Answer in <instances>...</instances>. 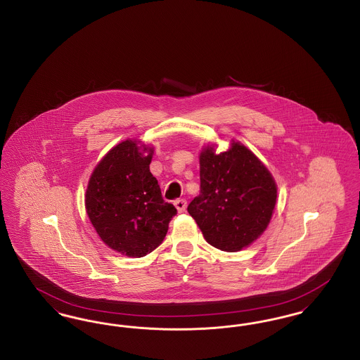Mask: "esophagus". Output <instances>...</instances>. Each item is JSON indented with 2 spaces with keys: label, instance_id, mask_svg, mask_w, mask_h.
<instances>
[{
  "label": "esophagus",
  "instance_id": "1",
  "mask_svg": "<svg viewBox=\"0 0 360 360\" xmlns=\"http://www.w3.org/2000/svg\"><path fill=\"white\" fill-rule=\"evenodd\" d=\"M186 200H176V201H174V205L176 207V210L179 212V213H182V212H185L186 210Z\"/></svg>",
  "mask_w": 360,
  "mask_h": 360
}]
</instances>
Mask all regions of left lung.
<instances>
[{
	"label": "left lung",
	"instance_id": "1",
	"mask_svg": "<svg viewBox=\"0 0 360 360\" xmlns=\"http://www.w3.org/2000/svg\"><path fill=\"white\" fill-rule=\"evenodd\" d=\"M201 191L188 206L206 241L236 252L266 231L276 202V184L257 155L240 141L220 154L206 146L200 154Z\"/></svg>",
	"mask_w": 360,
	"mask_h": 360
}]
</instances>
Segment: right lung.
Returning a JSON list of instances; mask_svg holds the SVG:
<instances>
[{
  "instance_id": "obj_1",
  "label": "right lung",
  "mask_w": 360,
  "mask_h": 360,
  "mask_svg": "<svg viewBox=\"0 0 360 360\" xmlns=\"http://www.w3.org/2000/svg\"><path fill=\"white\" fill-rule=\"evenodd\" d=\"M154 148L124 140L90 175L86 213L103 243L129 257H146L163 241L176 214L150 172Z\"/></svg>"
}]
</instances>
